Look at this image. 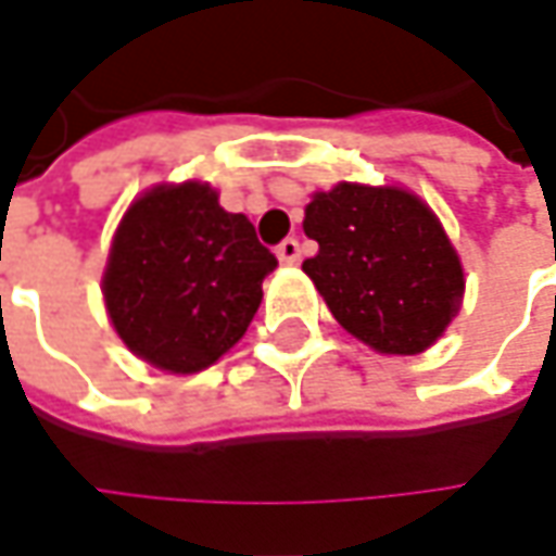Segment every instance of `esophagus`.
Here are the masks:
<instances>
[{
    "label": "esophagus",
    "instance_id": "34e87169",
    "mask_svg": "<svg viewBox=\"0 0 556 556\" xmlns=\"http://www.w3.org/2000/svg\"><path fill=\"white\" fill-rule=\"evenodd\" d=\"M275 253H278V260L285 266H293V263H300V241L296 238H285L281 244L275 247Z\"/></svg>",
    "mask_w": 556,
    "mask_h": 556
}]
</instances>
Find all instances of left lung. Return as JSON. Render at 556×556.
I'll use <instances>...</instances> for the list:
<instances>
[{
  "mask_svg": "<svg viewBox=\"0 0 556 556\" xmlns=\"http://www.w3.org/2000/svg\"><path fill=\"white\" fill-rule=\"evenodd\" d=\"M303 263L333 318L377 353H424L458 315L464 271L433 210L402 188L340 182L318 191Z\"/></svg>",
  "mask_w": 556,
  "mask_h": 556,
  "instance_id": "left-lung-1",
  "label": "left lung"
}]
</instances>
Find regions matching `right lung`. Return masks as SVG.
Instances as JSON below:
<instances>
[{"label":"right lung","mask_w":556,"mask_h":556,"mask_svg":"<svg viewBox=\"0 0 556 556\" xmlns=\"http://www.w3.org/2000/svg\"><path fill=\"white\" fill-rule=\"evenodd\" d=\"M278 260L210 185L151 188L119 223L104 303L123 343L163 371L194 374L228 353Z\"/></svg>","instance_id":"1"}]
</instances>
